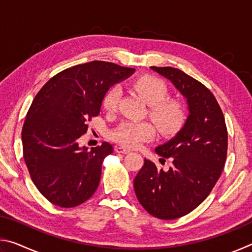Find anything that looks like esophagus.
I'll use <instances>...</instances> for the list:
<instances>
[{"mask_svg":"<svg viewBox=\"0 0 252 252\" xmlns=\"http://www.w3.org/2000/svg\"><path fill=\"white\" fill-rule=\"evenodd\" d=\"M116 151L118 152V153H130V150L129 149H126V148H125V147H117L116 148Z\"/></svg>","mask_w":252,"mask_h":252,"instance_id":"obj_1","label":"esophagus"}]
</instances>
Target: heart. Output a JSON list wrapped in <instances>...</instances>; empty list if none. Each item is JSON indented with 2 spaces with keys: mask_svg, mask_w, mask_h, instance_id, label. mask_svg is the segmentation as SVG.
Listing matches in <instances>:
<instances>
[{
  "mask_svg": "<svg viewBox=\"0 0 252 252\" xmlns=\"http://www.w3.org/2000/svg\"><path fill=\"white\" fill-rule=\"evenodd\" d=\"M135 90L142 99L150 105V117L161 132L172 133L178 130L183 121V113L180 104L176 101L165 100L168 90L160 79L147 75L136 80ZM121 90L113 87L106 93L103 99L105 110L113 111L117 108L120 99ZM155 135V127L149 122L126 121L112 131L111 138L122 146L135 148Z\"/></svg>",
  "mask_w": 252,
  "mask_h": 252,
  "instance_id": "obj_1",
  "label": "heart"
}]
</instances>
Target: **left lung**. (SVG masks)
Listing matches in <instances>:
<instances>
[{"mask_svg": "<svg viewBox=\"0 0 252 252\" xmlns=\"http://www.w3.org/2000/svg\"><path fill=\"white\" fill-rule=\"evenodd\" d=\"M150 69L167 79L183 96L188 117L180 130L155 151L173 158L168 171L144 159L134 178L139 202L156 218H180L203 202L222 172L227 158L228 133L216 97L199 81L171 66Z\"/></svg>", "mask_w": 252, "mask_h": 252, "instance_id": "obj_1", "label": "left lung"}]
</instances>
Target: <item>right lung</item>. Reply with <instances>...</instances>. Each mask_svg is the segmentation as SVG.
<instances>
[{
  "instance_id": "add662e5",
  "label": "right lung",
  "mask_w": 252,
  "mask_h": 252,
  "mask_svg": "<svg viewBox=\"0 0 252 252\" xmlns=\"http://www.w3.org/2000/svg\"><path fill=\"white\" fill-rule=\"evenodd\" d=\"M114 63L92 61L63 70L34 97L22 130L23 157L37 190L55 206L87 201L100 183L102 161L113 152L108 142L80 147L88 120L99 116L111 87L134 73Z\"/></svg>"
}]
</instances>
